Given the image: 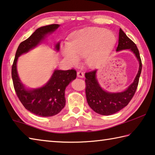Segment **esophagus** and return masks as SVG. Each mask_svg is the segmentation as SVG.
I'll return each mask as SVG.
<instances>
[{
    "label": "esophagus",
    "mask_w": 155,
    "mask_h": 155,
    "mask_svg": "<svg viewBox=\"0 0 155 155\" xmlns=\"http://www.w3.org/2000/svg\"><path fill=\"white\" fill-rule=\"evenodd\" d=\"M77 77L79 78H83L84 77V73L81 71L77 72Z\"/></svg>",
    "instance_id": "esophagus-1"
}]
</instances>
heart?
Wrapping results in <instances>:
<instances>
[{
	"instance_id": "b5f03b06",
	"label": "heart",
	"mask_w": 155,
	"mask_h": 155,
	"mask_svg": "<svg viewBox=\"0 0 155 155\" xmlns=\"http://www.w3.org/2000/svg\"><path fill=\"white\" fill-rule=\"evenodd\" d=\"M116 42V37L110 31L103 28H90L83 30L73 37L71 43L63 48V54L73 65L80 62V57H85L90 67L98 65L104 59Z\"/></svg>"
}]
</instances>
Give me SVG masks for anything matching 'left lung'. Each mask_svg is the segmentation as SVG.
<instances>
[{"mask_svg":"<svg viewBox=\"0 0 155 155\" xmlns=\"http://www.w3.org/2000/svg\"><path fill=\"white\" fill-rule=\"evenodd\" d=\"M125 49H130L135 54L140 63L139 71L134 81L125 91L119 93H109L104 91L97 81L96 77L97 70H94L85 72V94L87 101L89 106L97 114L109 115L120 111L129 103L137 90L142 68L140 52L136 44L120 28L118 45L116 51Z\"/></svg>","mask_w":155,"mask_h":155,"instance_id":"left-lung-1","label":"left lung"}]
</instances>
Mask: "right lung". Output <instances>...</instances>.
<instances>
[{
	"mask_svg": "<svg viewBox=\"0 0 155 155\" xmlns=\"http://www.w3.org/2000/svg\"><path fill=\"white\" fill-rule=\"evenodd\" d=\"M59 27V25L56 24L41 27L38 28L28 39L22 41L15 52L12 68L14 90L20 101L28 111L41 117L53 116L59 114L64 108L65 104V87L77 77V71L74 69L55 70L45 85L29 90L25 87L18 77L17 60L18 57L41 43L47 34L53 32ZM55 48L59 51V43L56 44Z\"/></svg>",
	"mask_w": 155,
	"mask_h": 155,
	"instance_id": "add662e5",
	"label": "right lung"
}]
</instances>
